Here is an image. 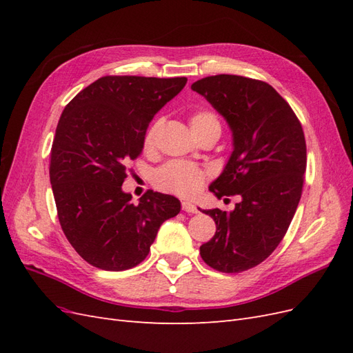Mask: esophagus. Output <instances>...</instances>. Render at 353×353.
<instances>
[{
  "label": "esophagus",
  "instance_id": "34e87169",
  "mask_svg": "<svg viewBox=\"0 0 353 353\" xmlns=\"http://www.w3.org/2000/svg\"><path fill=\"white\" fill-rule=\"evenodd\" d=\"M183 210H185L187 213H197L196 205H193L191 201H183Z\"/></svg>",
  "mask_w": 353,
  "mask_h": 353
}]
</instances>
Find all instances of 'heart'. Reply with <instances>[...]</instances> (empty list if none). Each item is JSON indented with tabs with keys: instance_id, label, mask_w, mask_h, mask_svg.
Instances as JSON below:
<instances>
[{
	"instance_id": "obj_1",
	"label": "heart",
	"mask_w": 353,
	"mask_h": 353,
	"mask_svg": "<svg viewBox=\"0 0 353 353\" xmlns=\"http://www.w3.org/2000/svg\"><path fill=\"white\" fill-rule=\"evenodd\" d=\"M159 122H154L148 128L144 137V148L150 150L154 144V138L159 130ZM190 128L194 135L210 130V128H221L216 116L210 112H197L190 117ZM208 174L199 166L187 162H169L156 170L154 184L163 191H169L183 197L194 196L203 187Z\"/></svg>"
}]
</instances>
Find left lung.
Here are the masks:
<instances>
[{"label":"left lung","mask_w":353,"mask_h":353,"mask_svg":"<svg viewBox=\"0 0 353 353\" xmlns=\"http://www.w3.org/2000/svg\"><path fill=\"white\" fill-rule=\"evenodd\" d=\"M232 134V152L209 190L218 199L239 194L231 212L203 210L216 232L200 245L213 270L236 274L263 262L280 244L302 196L306 143L302 125L270 83L216 74L191 85Z\"/></svg>","instance_id":"1"}]
</instances>
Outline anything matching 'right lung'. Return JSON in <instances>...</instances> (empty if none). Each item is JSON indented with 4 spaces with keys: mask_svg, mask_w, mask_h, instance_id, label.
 Returning <instances> with one entry per match:
<instances>
[{
    "mask_svg": "<svg viewBox=\"0 0 353 353\" xmlns=\"http://www.w3.org/2000/svg\"><path fill=\"white\" fill-rule=\"evenodd\" d=\"M187 78L103 77L63 110L51 148L50 181L66 239L104 271L141 263L162 223L176 216V197L125 193L126 166L144 148L148 123L185 87Z\"/></svg>",
    "mask_w": 353,
    "mask_h": 353,
    "instance_id": "right-lung-1",
    "label": "right lung"
}]
</instances>
